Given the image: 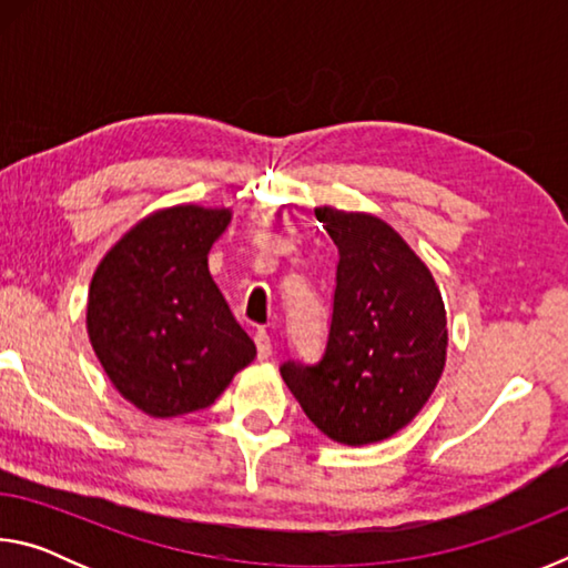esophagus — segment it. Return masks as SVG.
I'll use <instances>...</instances> for the list:
<instances>
[{
  "label": "esophagus",
  "instance_id": "1",
  "mask_svg": "<svg viewBox=\"0 0 568 568\" xmlns=\"http://www.w3.org/2000/svg\"><path fill=\"white\" fill-rule=\"evenodd\" d=\"M255 348H257V358L267 361L273 355V341L267 331H255Z\"/></svg>",
  "mask_w": 568,
  "mask_h": 568
}]
</instances>
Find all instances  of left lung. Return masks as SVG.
I'll use <instances>...</instances> for the list:
<instances>
[{
    "mask_svg": "<svg viewBox=\"0 0 568 568\" xmlns=\"http://www.w3.org/2000/svg\"><path fill=\"white\" fill-rule=\"evenodd\" d=\"M338 247L328 341L318 363L281 376L305 416L345 446L376 444L416 418L446 365V307L434 275L396 230L318 207Z\"/></svg>",
    "mask_w": 568,
    "mask_h": 568,
    "instance_id": "1",
    "label": "left lung"
}]
</instances>
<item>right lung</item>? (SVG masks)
I'll use <instances>...</instances> for the list:
<instances>
[{"instance_id": "1", "label": "right lung", "mask_w": 568, "mask_h": 568, "mask_svg": "<svg viewBox=\"0 0 568 568\" xmlns=\"http://www.w3.org/2000/svg\"><path fill=\"white\" fill-rule=\"evenodd\" d=\"M230 210L178 205L134 225L90 285L88 333L132 406L172 418L203 410L255 358L207 271Z\"/></svg>"}]
</instances>
